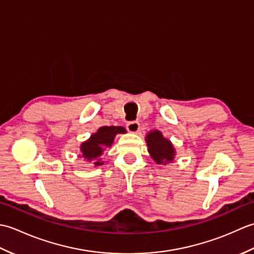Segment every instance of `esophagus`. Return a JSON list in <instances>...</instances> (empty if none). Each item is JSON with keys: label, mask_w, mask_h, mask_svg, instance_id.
<instances>
[{"label": "esophagus", "mask_w": 254, "mask_h": 254, "mask_svg": "<svg viewBox=\"0 0 254 254\" xmlns=\"http://www.w3.org/2000/svg\"><path fill=\"white\" fill-rule=\"evenodd\" d=\"M127 128L130 133H137L139 131V123L137 121H131L127 124Z\"/></svg>", "instance_id": "esophagus-1"}]
</instances>
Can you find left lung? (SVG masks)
I'll return each mask as SVG.
<instances>
[{"mask_svg": "<svg viewBox=\"0 0 254 254\" xmlns=\"http://www.w3.org/2000/svg\"><path fill=\"white\" fill-rule=\"evenodd\" d=\"M147 150L156 164L169 165L174 161L177 152L170 139L166 138L159 130L149 131L145 137Z\"/></svg>", "mask_w": 254, "mask_h": 254, "instance_id": "8db88e82", "label": "left lung"}]
</instances>
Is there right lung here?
Returning <instances> with one entry per match:
<instances>
[{
	"label": "right lung",
	"instance_id": "right-lung-1",
	"mask_svg": "<svg viewBox=\"0 0 254 254\" xmlns=\"http://www.w3.org/2000/svg\"><path fill=\"white\" fill-rule=\"evenodd\" d=\"M127 133V130L123 127H101L96 133L91 134L88 139L80 144L79 157L84 158L87 163H91L94 167L104 165L100 156L104 154L107 147H111L115 137L118 134Z\"/></svg>",
	"mask_w": 254,
	"mask_h": 254
}]
</instances>
